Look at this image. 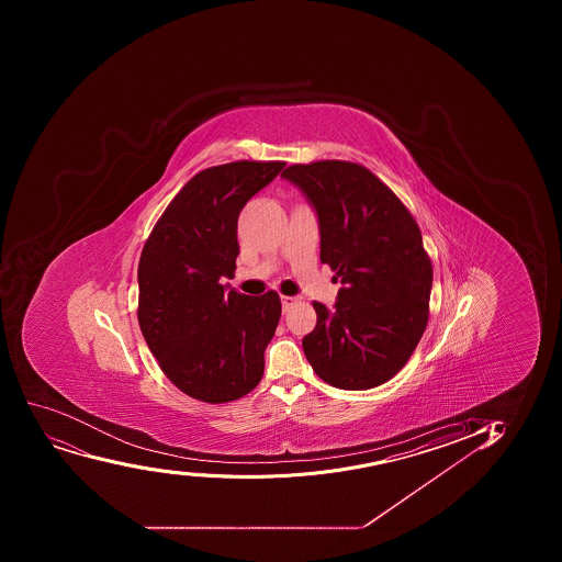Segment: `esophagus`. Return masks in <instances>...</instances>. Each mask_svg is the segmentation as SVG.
Here are the masks:
<instances>
[{"label":"esophagus","instance_id":"1","mask_svg":"<svg viewBox=\"0 0 562 562\" xmlns=\"http://www.w3.org/2000/svg\"><path fill=\"white\" fill-rule=\"evenodd\" d=\"M299 302V299H295V296H282V310L284 312H288L293 304H296Z\"/></svg>","mask_w":562,"mask_h":562}]
</instances>
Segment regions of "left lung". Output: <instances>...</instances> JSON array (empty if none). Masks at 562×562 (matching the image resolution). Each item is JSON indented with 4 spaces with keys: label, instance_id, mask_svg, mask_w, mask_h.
<instances>
[{
    "label": "left lung",
    "instance_id": "obj_1",
    "mask_svg": "<svg viewBox=\"0 0 562 562\" xmlns=\"http://www.w3.org/2000/svg\"><path fill=\"white\" fill-rule=\"evenodd\" d=\"M282 178L315 206L321 261L342 284L334 310L313 302L317 326L302 340L307 361L337 389L386 383L411 359L428 323L432 261L416 220L357 162L291 165Z\"/></svg>",
    "mask_w": 562,
    "mask_h": 562
}]
</instances>
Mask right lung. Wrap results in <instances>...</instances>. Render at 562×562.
Here are the masks:
<instances>
[{"label": "right lung", "mask_w": 562, "mask_h": 562, "mask_svg": "<svg viewBox=\"0 0 562 562\" xmlns=\"http://www.w3.org/2000/svg\"><path fill=\"white\" fill-rule=\"evenodd\" d=\"M284 167L234 161L201 170L170 201L140 252V331L165 375L194 400H239L263 375L280 296L227 293L220 282L236 269L239 212Z\"/></svg>", "instance_id": "obj_1"}]
</instances>
